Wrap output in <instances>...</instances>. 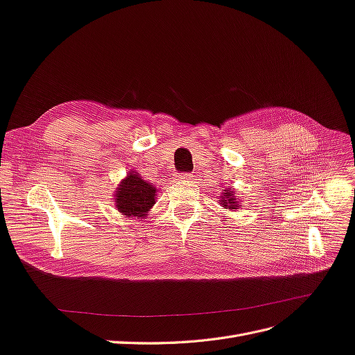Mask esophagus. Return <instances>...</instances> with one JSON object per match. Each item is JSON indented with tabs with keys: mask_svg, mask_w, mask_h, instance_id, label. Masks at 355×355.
Masks as SVG:
<instances>
[{
	"mask_svg": "<svg viewBox=\"0 0 355 355\" xmlns=\"http://www.w3.org/2000/svg\"><path fill=\"white\" fill-rule=\"evenodd\" d=\"M178 178H181V180H191V178H193V174H181Z\"/></svg>",
	"mask_w": 355,
	"mask_h": 355,
	"instance_id": "obj_1",
	"label": "esophagus"
}]
</instances>
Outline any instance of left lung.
<instances>
[{"label": "left lung", "instance_id": "1", "mask_svg": "<svg viewBox=\"0 0 355 355\" xmlns=\"http://www.w3.org/2000/svg\"><path fill=\"white\" fill-rule=\"evenodd\" d=\"M236 193L234 191V189H227V190H223V193L220 196V204L221 207H225L226 209H238V204L239 202L236 200Z\"/></svg>", "mask_w": 355, "mask_h": 355}]
</instances>
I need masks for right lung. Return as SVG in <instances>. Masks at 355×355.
Returning <instances> with one entry per match:
<instances>
[{
  "instance_id": "1",
  "label": "right lung",
  "mask_w": 355,
  "mask_h": 355,
  "mask_svg": "<svg viewBox=\"0 0 355 355\" xmlns=\"http://www.w3.org/2000/svg\"><path fill=\"white\" fill-rule=\"evenodd\" d=\"M156 187L141 178L138 172L130 171L114 191V204L121 216L144 218L155 205Z\"/></svg>"
}]
</instances>
